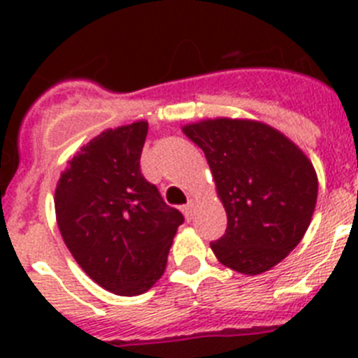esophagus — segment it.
<instances>
[{
    "label": "esophagus",
    "mask_w": 358,
    "mask_h": 358,
    "mask_svg": "<svg viewBox=\"0 0 358 358\" xmlns=\"http://www.w3.org/2000/svg\"><path fill=\"white\" fill-rule=\"evenodd\" d=\"M183 214H185L187 219H191L192 217V210H194V199H189V201L183 205Z\"/></svg>",
    "instance_id": "34e87169"
}]
</instances>
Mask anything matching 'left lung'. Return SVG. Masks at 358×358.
Returning a JSON list of instances; mask_svg holds the SVG:
<instances>
[{
	"mask_svg": "<svg viewBox=\"0 0 358 358\" xmlns=\"http://www.w3.org/2000/svg\"><path fill=\"white\" fill-rule=\"evenodd\" d=\"M203 150L228 224L210 243L223 266L244 275L271 269L310 224L317 175L292 141L251 119H205L183 127Z\"/></svg>",
	"mask_w": 358,
	"mask_h": 358,
	"instance_id": "left-lung-1",
	"label": "left lung"
}]
</instances>
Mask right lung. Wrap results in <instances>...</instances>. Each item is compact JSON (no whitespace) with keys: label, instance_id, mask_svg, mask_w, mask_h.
<instances>
[{"label":"right lung","instance_id":"right-lung-1","mask_svg":"<svg viewBox=\"0 0 358 358\" xmlns=\"http://www.w3.org/2000/svg\"><path fill=\"white\" fill-rule=\"evenodd\" d=\"M146 121L105 130L60 175L57 223L71 255L103 289L137 296L164 275L182 212L141 173Z\"/></svg>","mask_w":358,"mask_h":358}]
</instances>
